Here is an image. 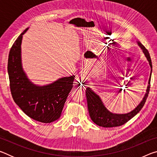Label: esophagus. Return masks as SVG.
<instances>
[{
	"label": "esophagus",
	"mask_w": 157,
	"mask_h": 157,
	"mask_svg": "<svg viewBox=\"0 0 157 157\" xmlns=\"http://www.w3.org/2000/svg\"><path fill=\"white\" fill-rule=\"evenodd\" d=\"M80 75H81L82 78V79H84L85 78H86V72L85 71H82V72L80 73Z\"/></svg>",
	"instance_id": "obj_1"
}]
</instances>
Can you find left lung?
Instances as JSON below:
<instances>
[{"label": "left lung", "mask_w": 157, "mask_h": 157, "mask_svg": "<svg viewBox=\"0 0 157 157\" xmlns=\"http://www.w3.org/2000/svg\"><path fill=\"white\" fill-rule=\"evenodd\" d=\"M138 45L143 50V52L145 54L146 58H147L151 68H152V61H151V58L148 50L140 42H138ZM151 73H152V69H151ZM151 73L150 78H149L147 91H146V94L143 100L134 110L127 113L118 114L110 112L105 107V106L102 103L99 95L93 91L91 88L87 87L86 89L87 105H88L89 116L91 117L93 122L100 127H113L123 125L124 123H126L127 122H128L130 119H132L133 117L136 116L143 108V106H144L146 100L147 98L150 89Z\"/></svg>", "instance_id": "8db88e82"}]
</instances>
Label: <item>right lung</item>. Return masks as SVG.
Returning <instances> with one entry per match:
<instances>
[{"mask_svg":"<svg viewBox=\"0 0 157 157\" xmlns=\"http://www.w3.org/2000/svg\"><path fill=\"white\" fill-rule=\"evenodd\" d=\"M21 33L10 49L7 63L10 91L13 100L30 118L44 123L59 118L68 94L73 86L75 75L60 78L50 84L40 86L31 82L21 65L23 34Z\"/></svg>","mask_w":157,"mask_h":157,"instance_id":"right-lung-1","label":"right lung"}]
</instances>
